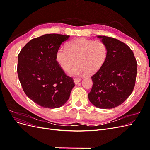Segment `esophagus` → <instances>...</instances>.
Instances as JSON below:
<instances>
[{"instance_id": "34e87169", "label": "esophagus", "mask_w": 150, "mask_h": 150, "mask_svg": "<svg viewBox=\"0 0 150 150\" xmlns=\"http://www.w3.org/2000/svg\"><path fill=\"white\" fill-rule=\"evenodd\" d=\"M81 81V78H74V83L76 84H77L78 83H79Z\"/></svg>"}]
</instances>
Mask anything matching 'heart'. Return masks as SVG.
<instances>
[{"mask_svg":"<svg viewBox=\"0 0 150 150\" xmlns=\"http://www.w3.org/2000/svg\"><path fill=\"white\" fill-rule=\"evenodd\" d=\"M108 49L102 41L81 38L72 40L67 47H60L56 52V61L62 70L67 71L73 66L69 74L78 76L87 73L93 74L105 63Z\"/></svg>","mask_w":150,"mask_h":150,"instance_id":"1","label":"heart"}]
</instances>
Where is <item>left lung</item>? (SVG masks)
I'll use <instances>...</instances> for the list:
<instances>
[{
  "mask_svg": "<svg viewBox=\"0 0 150 150\" xmlns=\"http://www.w3.org/2000/svg\"><path fill=\"white\" fill-rule=\"evenodd\" d=\"M108 49L107 59L92 77L90 102L101 109L120 106L132 93L137 74V62L132 50L120 40L98 35Z\"/></svg>",
  "mask_w": 150,
  "mask_h": 150,
  "instance_id": "1",
  "label": "left lung"
}]
</instances>
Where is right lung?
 I'll return each mask as SVG.
<instances>
[{"mask_svg": "<svg viewBox=\"0 0 150 150\" xmlns=\"http://www.w3.org/2000/svg\"><path fill=\"white\" fill-rule=\"evenodd\" d=\"M69 35L47 34L30 40L18 55L17 74L27 96L47 108L62 106L75 86L56 61V52Z\"/></svg>", "mask_w": 150, "mask_h": 150, "instance_id": "right-lung-1", "label": "right lung"}]
</instances>
